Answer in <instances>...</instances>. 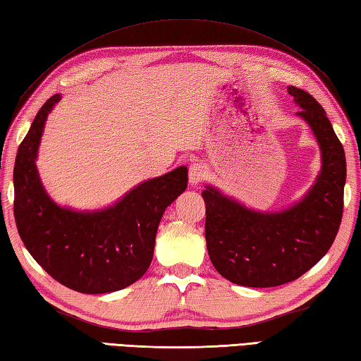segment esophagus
Here are the masks:
<instances>
[{
	"instance_id": "1",
	"label": "esophagus",
	"mask_w": 361,
	"mask_h": 361,
	"mask_svg": "<svg viewBox=\"0 0 361 361\" xmlns=\"http://www.w3.org/2000/svg\"><path fill=\"white\" fill-rule=\"evenodd\" d=\"M206 166L202 165V163H193V165H190L188 168V179L192 185H200V183L206 179Z\"/></svg>"
}]
</instances>
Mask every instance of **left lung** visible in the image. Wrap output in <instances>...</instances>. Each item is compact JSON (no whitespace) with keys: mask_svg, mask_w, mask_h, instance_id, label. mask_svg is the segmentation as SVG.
Returning a JSON list of instances; mask_svg holds the SVG:
<instances>
[{"mask_svg":"<svg viewBox=\"0 0 361 361\" xmlns=\"http://www.w3.org/2000/svg\"><path fill=\"white\" fill-rule=\"evenodd\" d=\"M321 147L322 168L302 201L281 212H256L207 185L206 243L221 276L248 288H274L300 278L322 259L343 219L345 155L324 108L289 86Z\"/></svg>","mask_w":361,"mask_h":361,"instance_id":"8db88e82","label":"left lung"}]
</instances>
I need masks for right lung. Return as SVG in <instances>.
Here are the masks:
<instances>
[{
  "instance_id": "add662e5",
  "label": "right lung",
  "mask_w": 361,
  "mask_h": 361,
  "mask_svg": "<svg viewBox=\"0 0 361 361\" xmlns=\"http://www.w3.org/2000/svg\"><path fill=\"white\" fill-rule=\"evenodd\" d=\"M59 94L45 102L18 146L13 168V216L20 239L47 274L81 294H106L146 274L165 209L187 188L188 171L176 168L130 190L96 212L61 207L47 195L36 168L47 116Z\"/></svg>"
}]
</instances>
